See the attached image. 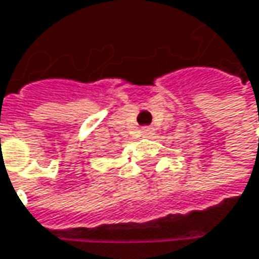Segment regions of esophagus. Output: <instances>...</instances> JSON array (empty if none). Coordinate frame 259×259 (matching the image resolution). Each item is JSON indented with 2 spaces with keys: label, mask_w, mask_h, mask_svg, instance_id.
Segmentation results:
<instances>
[{
  "label": "esophagus",
  "mask_w": 259,
  "mask_h": 259,
  "mask_svg": "<svg viewBox=\"0 0 259 259\" xmlns=\"http://www.w3.org/2000/svg\"><path fill=\"white\" fill-rule=\"evenodd\" d=\"M141 132H142V135H144L145 138H150V136L153 135V129H151V127H144Z\"/></svg>",
  "instance_id": "obj_1"
}]
</instances>
